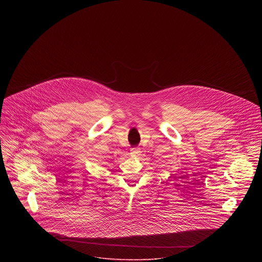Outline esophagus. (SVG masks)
Here are the masks:
<instances>
[{
    "mask_svg": "<svg viewBox=\"0 0 262 262\" xmlns=\"http://www.w3.org/2000/svg\"><path fill=\"white\" fill-rule=\"evenodd\" d=\"M140 155V149L139 148H134V149L130 150V156L133 158H137Z\"/></svg>",
    "mask_w": 262,
    "mask_h": 262,
    "instance_id": "1",
    "label": "esophagus"
}]
</instances>
